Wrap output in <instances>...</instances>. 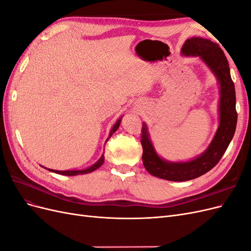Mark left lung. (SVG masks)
<instances>
[{
	"mask_svg": "<svg viewBox=\"0 0 251 251\" xmlns=\"http://www.w3.org/2000/svg\"><path fill=\"white\" fill-rule=\"evenodd\" d=\"M182 52L200 56L212 70L220 82V125L208 149L188 162H168L159 157L149 139L147 126L141 128L142 161L146 170L155 177L170 181H187L209 172L224 155L234 135L238 113L235 110V90L228 62L218 44L201 37L186 40Z\"/></svg>",
	"mask_w": 251,
	"mask_h": 251,
	"instance_id": "1",
	"label": "left lung"
}]
</instances>
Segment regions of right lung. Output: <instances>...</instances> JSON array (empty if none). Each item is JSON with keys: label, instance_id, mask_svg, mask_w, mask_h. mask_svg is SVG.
<instances>
[{"label": "right lung", "instance_id": "obj_1", "mask_svg": "<svg viewBox=\"0 0 251 251\" xmlns=\"http://www.w3.org/2000/svg\"><path fill=\"white\" fill-rule=\"evenodd\" d=\"M119 125H120V119H119V120L117 121V123H116L115 125H114V126L112 127L111 133H110V135H109V138L113 135V133H115V132L117 131V128L119 127ZM109 138L107 139V141L109 140ZM103 161H104V156L102 155V156L100 158V160H98L95 164H93L92 166H90V168H88V169H86V170H80V171H54V170H50V169H48V170H49L50 172L56 173V174L66 175V176H76V175L88 174V173H91V172H93V171L97 170L98 168H100V166H101V164L103 163Z\"/></svg>", "mask_w": 251, "mask_h": 251}]
</instances>
